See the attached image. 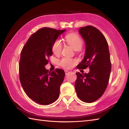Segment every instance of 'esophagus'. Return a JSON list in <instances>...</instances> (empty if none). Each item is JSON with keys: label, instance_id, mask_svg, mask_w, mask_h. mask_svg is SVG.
<instances>
[{"label": "esophagus", "instance_id": "esophagus-1", "mask_svg": "<svg viewBox=\"0 0 129 129\" xmlns=\"http://www.w3.org/2000/svg\"><path fill=\"white\" fill-rule=\"evenodd\" d=\"M65 74L67 75L68 73H69V71H68V70H65Z\"/></svg>", "mask_w": 129, "mask_h": 129}]
</instances>
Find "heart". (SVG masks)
<instances>
[{"label":"heart","instance_id":"heart-1","mask_svg":"<svg viewBox=\"0 0 129 129\" xmlns=\"http://www.w3.org/2000/svg\"><path fill=\"white\" fill-rule=\"evenodd\" d=\"M65 39L68 44L72 46L74 50L75 51L81 50V49L83 47V40L76 33H71L67 34L65 37ZM61 49L62 44L61 42L59 40L55 41L53 45V48H52L53 53L55 55H59L61 53ZM75 62V60L68 58V57H64L60 60L59 64L60 66L65 68V69H69L73 66Z\"/></svg>","mask_w":129,"mask_h":129}]
</instances>
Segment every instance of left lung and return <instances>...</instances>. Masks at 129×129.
Returning a JSON list of instances; mask_svg holds the SVG:
<instances>
[{
  "label": "left lung",
  "instance_id": "1",
  "mask_svg": "<svg viewBox=\"0 0 129 129\" xmlns=\"http://www.w3.org/2000/svg\"><path fill=\"white\" fill-rule=\"evenodd\" d=\"M79 33L85 43L84 59L78 68L86 69L89 72L76 73L75 88L76 94L85 103H91L100 98L108 85L111 64L108 42L101 33L92 26L81 27Z\"/></svg>",
  "mask_w": 129,
  "mask_h": 129
}]
</instances>
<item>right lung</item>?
<instances>
[{
	"label": "right lung",
	"instance_id": "obj_1",
	"mask_svg": "<svg viewBox=\"0 0 129 129\" xmlns=\"http://www.w3.org/2000/svg\"><path fill=\"white\" fill-rule=\"evenodd\" d=\"M66 30L43 28L33 34L21 51L19 78L29 98L41 105L53 103L59 96L65 72L60 69L50 72L45 69L57 38Z\"/></svg>",
	"mask_w": 129,
	"mask_h": 129
}]
</instances>
